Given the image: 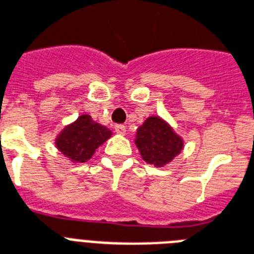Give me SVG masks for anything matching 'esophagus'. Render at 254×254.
Segmentation results:
<instances>
[{
    "label": "esophagus",
    "mask_w": 254,
    "mask_h": 254,
    "mask_svg": "<svg viewBox=\"0 0 254 254\" xmlns=\"http://www.w3.org/2000/svg\"><path fill=\"white\" fill-rule=\"evenodd\" d=\"M115 131H116L117 134H125L127 127H125V125H123V124H116V125H115Z\"/></svg>",
    "instance_id": "obj_1"
}]
</instances>
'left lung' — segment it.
Here are the masks:
<instances>
[{
    "label": "left lung",
    "mask_w": 254,
    "mask_h": 254,
    "mask_svg": "<svg viewBox=\"0 0 254 254\" xmlns=\"http://www.w3.org/2000/svg\"><path fill=\"white\" fill-rule=\"evenodd\" d=\"M135 143L143 160L158 167L171 162L183 148V139L159 117H148L138 127Z\"/></svg>",
    "instance_id": "obj_1"
}]
</instances>
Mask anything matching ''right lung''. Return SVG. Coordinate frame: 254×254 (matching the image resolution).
Masks as SVG:
<instances>
[{
    "instance_id": "right-lung-1",
    "label": "right lung",
    "mask_w": 254,
    "mask_h": 254,
    "mask_svg": "<svg viewBox=\"0 0 254 254\" xmlns=\"http://www.w3.org/2000/svg\"><path fill=\"white\" fill-rule=\"evenodd\" d=\"M109 137L111 131L106 127L95 123L91 116L82 115L75 123L64 129L56 145L64 155L73 162L84 163Z\"/></svg>"
}]
</instances>
